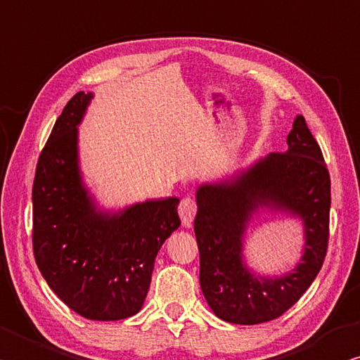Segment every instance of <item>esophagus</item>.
I'll list each match as a JSON object with an SVG mask.
<instances>
[{
    "mask_svg": "<svg viewBox=\"0 0 360 360\" xmlns=\"http://www.w3.org/2000/svg\"><path fill=\"white\" fill-rule=\"evenodd\" d=\"M197 209L198 205L197 201L191 197H184L179 202V207H178V212H179V217L182 220V225L184 226H191L192 220L195 219V214H197Z\"/></svg>",
    "mask_w": 360,
    "mask_h": 360,
    "instance_id": "34e87169",
    "label": "esophagus"
}]
</instances>
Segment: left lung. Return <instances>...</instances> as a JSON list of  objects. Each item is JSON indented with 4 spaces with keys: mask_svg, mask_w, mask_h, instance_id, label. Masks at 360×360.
Here are the masks:
<instances>
[{
    "mask_svg": "<svg viewBox=\"0 0 360 360\" xmlns=\"http://www.w3.org/2000/svg\"><path fill=\"white\" fill-rule=\"evenodd\" d=\"M197 202L200 285L212 311L234 324L282 316L316 278L329 244L330 176L304 116L292 124L286 153L271 154L231 182L201 186ZM261 204L297 213L306 225L303 263L282 279L258 281L240 258L245 224Z\"/></svg>",
    "mask_w": 360,
    "mask_h": 360,
    "instance_id": "obj_1",
    "label": "left lung"
}]
</instances>
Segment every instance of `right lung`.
<instances>
[{
	"mask_svg": "<svg viewBox=\"0 0 360 360\" xmlns=\"http://www.w3.org/2000/svg\"><path fill=\"white\" fill-rule=\"evenodd\" d=\"M77 93L41 151L32 184V252L45 282L70 310L94 321L139 313L162 244L181 225L178 198L96 212L77 165V124L91 101Z\"/></svg>",
	"mask_w": 360,
	"mask_h": 360,
	"instance_id": "right-lung-1",
	"label": "right lung"
}]
</instances>
